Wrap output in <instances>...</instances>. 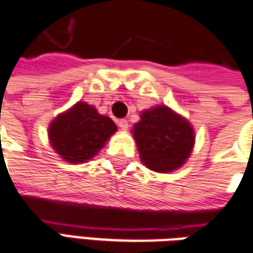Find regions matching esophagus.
Masks as SVG:
<instances>
[{"label": "esophagus", "instance_id": "34e87169", "mask_svg": "<svg viewBox=\"0 0 253 253\" xmlns=\"http://www.w3.org/2000/svg\"><path fill=\"white\" fill-rule=\"evenodd\" d=\"M118 125L122 130H127L128 128V122H127L126 119H120L118 122Z\"/></svg>", "mask_w": 253, "mask_h": 253}]
</instances>
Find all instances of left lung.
<instances>
[{
  "mask_svg": "<svg viewBox=\"0 0 253 253\" xmlns=\"http://www.w3.org/2000/svg\"><path fill=\"white\" fill-rule=\"evenodd\" d=\"M131 133L144 165L161 173L183 167L196 138L189 120L165 105L143 110Z\"/></svg>",
  "mask_w": 253,
  "mask_h": 253,
  "instance_id": "8db88e82",
  "label": "left lung"
}]
</instances>
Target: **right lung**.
<instances>
[{
  "mask_svg": "<svg viewBox=\"0 0 253 253\" xmlns=\"http://www.w3.org/2000/svg\"><path fill=\"white\" fill-rule=\"evenodd\" d=\"M116 131L118 126L112 119L80 100L51 120L47 134L50 145L60 158L83 164L98 155Z\"/></svg>",
  "mask_w": 253,
  "mask_h": 253,
  "instance_id": "add662e5",
  "label": "right lung"
}]
</instances>
